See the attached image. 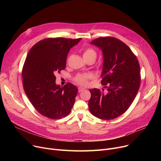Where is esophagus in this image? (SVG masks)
<instances>
[{
	"mask_svg": "<svg viewBox=\"0 0 161 161\" xmlns=\"http://www.w3.org/2000/svg\"><path fill=\"white\" fill-rule=\"evenodd\" d=\"M84 90H85V89L83 88V87H78V91H79V92H81V91H84Z\"/></svg>",
	"mask_w": 161,
	"mask_h": 161,
	"instance_id": "34e87169",
	"label": "esophagus"
}]
</instances>
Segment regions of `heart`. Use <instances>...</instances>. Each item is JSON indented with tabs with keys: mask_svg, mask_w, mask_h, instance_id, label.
<instances>
[{
	"mask_svg": "<svg viewBox=\"0 0 161 161\" xmlns=\"http://www.w3.org/2000/svg\"><path fill=\"white\" fill-rule=\"evenodd\" d=\"M83 58H93L94 61L97 57V53L94 49L91 48H87L84 51ZM92 75L90 74H79L75 76L74 81L81 86H86L88 80L91 78Z\"/></svg>",
	"mask_w": 161,
	"mask_h": 161,
	"instance_id": "heart-1",
	"label": "heart"
}]
</instances>
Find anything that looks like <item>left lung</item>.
Returning <instances> with one entry per match:
<instances>
[{"label": "left lung", "instance_id": "1", "mask_svg": "<svg viewBox=\"0 0 161 161\" xmlns=\"http://www.w3.org/2000/svg\"><path fill=\"white\" fill-rule=\"evenodd\" d=\"M91 44L103 52L101 84L106 88L90 89V112L101 119L110 120L124 114L137 95L140 67L136 57L124 42L113 37H101Z\"/></svg>", "mask_w": 161, "mask_h": 161}]
</instances>
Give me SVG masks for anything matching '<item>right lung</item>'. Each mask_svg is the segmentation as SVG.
<instances>
[{
    "label": "right lung",
    "mask_w": 161,
    "mask_h": 161,
    "mask_svg": "<svg viewBox=\"0 0 161 161\" xmlns=\"http://www.w3.org/2000/svg\"><path fill=\"white\" fill-rule=\"evenodd\" d=\"M81 38H46L34 45L22 70L23 88L32 106L43 116L59 119L69 115L78 89L71 83L57 85L55 74L66 68L70 49Z\"/></svg>",
    "instance_id": "obj_1"
}]
</instances>
